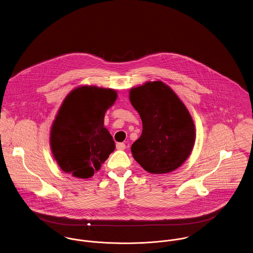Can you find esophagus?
I'll return each mask as SVG.
<instances>
[{
	"mask_svg": "<svg viewBox=\"0 0 253 253\" xmlns=\"http://www.w3.org/2000/svg\"><path fill=\"white\" fill-rule=\"evenodd\" d=\"M126 148V145L122 142H118L117 143V150H124Z\"/></svg>",
	"mask_w": 253,
	"mask_h": 253,
	"instance_id": "esophagus-1",
	"label": "esophagus"
}]
</instances>
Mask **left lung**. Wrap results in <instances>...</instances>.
I'll list each match as a JSON object with an SVG mask.
<instances>
[{"label":"left lung","mask_w":253,"mask_h":253,"mask_svg":"<svg viewBox=\"0 0 253 253\" xmlns=\"http://www.w3.org/2000/svg\"><path fill=\"white\" fill-rule=\"evenodd\" d=\"M130 101L142 121L141 136L131 147L134 159L150 173L173 171L195 144V124L186 106L161 81L132 88Z\"/></svg>","instance_id":"left-lung-1"}]
</instances>
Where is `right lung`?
<instances>
[{"label": "right lung", "mask_w": 253, "mask_h": 253, "mask_svg": "<svg viewBox=\"0 0 253 253\" xmlns=\"http://www.w3.org/2000/svg\"><path fill=\"white\" fill-rule=\"evenodd\" d=\"M117 97L114 89L84 85L64 99L50 136L53 155L64 172L89 178L115 150L104 117Z\"/></svg>", "instance_id": "add662e5"}]
</instances>
